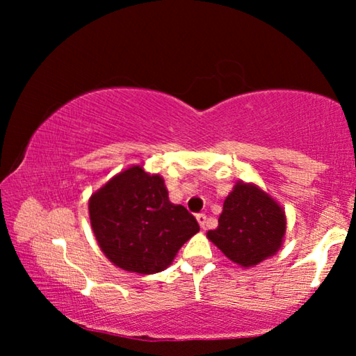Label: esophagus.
Returning <instances> with one entry per match:
<instances>
[{
	"mask_svg": "<svg viewBox=\"0 0 356 356\" xmlns=\"http://www.w3.org/2000/svg\"><path fill=\"white\" fill-rule=\"evenodd\" d=\"M196 220H197V222H200V226H201L202 229L206 227V220H207L206 213H197V215H196Z\"/></svg>",
	"mask_w": 356,
	"mask_h": 356,
	"instance_id": "obj_1",
	"label": "esophagus"
}]
</instances>
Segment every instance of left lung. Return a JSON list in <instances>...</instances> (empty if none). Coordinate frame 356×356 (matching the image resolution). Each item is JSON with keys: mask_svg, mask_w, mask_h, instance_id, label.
Returning <instances> with one entry per match:
<instances>
[{"mask_svg": "<svg viewBox=\"0 0 356 356\" xmlns=\"http://www.w3.org/2000/svg\"><path fill=\"white\" fill-rule=\"evenodd\" d=\"M286 227L280 202L259 185L238 180L222 204L218 227L207 238L229 261L251 268L280 251Z\"/></svg>", "mask_w": 356, "mask_h": 356, "instance_id": "obj_1", "label": "left lung"}]
</instances>
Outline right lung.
I'll use <instances>...</instances> for the list:
<instances>
[{
  "label": "right lung",
  "instance_id": "add662e5",
  "mask_svg": "<svg viewBox=\"0 0 356 356\" xmlns=\"http://www.w3.org/2000/svg\"><path fill=\"white\" fill-rule=\"evenodd\" d=\"M89 220L104 254L130 273L163 272L200 225L172 204L160 174L143 165L118 172L89 197Z\"/></svg>",
  "mask_w": 356,
  "mask_h": 356
}]
</instances>
